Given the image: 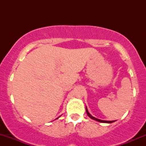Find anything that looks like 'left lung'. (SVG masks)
Listing matches in <instances>:
<instances>
[{"label":"left lung","instance_id":"1","mask_svg":"<svg viewBox=\"0 0 146 146\" xmlns=\"http://www.w3.org/2000/svg\"><path fill=\"white\" fill-rule=\"evenodd\" d=\"M86 112H87V114H88V117H90V118H91V119H93V120H95V121H97L102 122V123H112V122L115 121H104V120H101V119H97V118H95V117H92V116L91 115V114H90L89 112H88V109H87V107H86Z\"/></svg>","mask_w":146,"mask_h":146}]
</instances>
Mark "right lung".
<instances>
[{"label":"right lung","mask_w":146,"mask_h":146,"mask_svg":"<svg viewBox=\"0 0 146 146\" xmlns=\"http://www.w3.org/2000/svg\"><path fill=\"white\" fill-rule=\"evenodd\" d=\"M57 119H58V118H57Z\"/></svg>","instance_id":"right-lung-1"}]
</instances>
